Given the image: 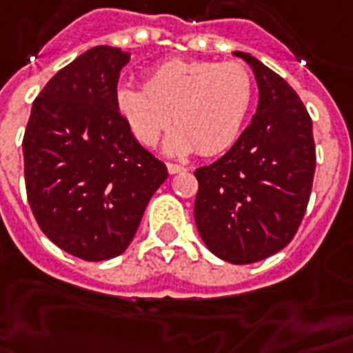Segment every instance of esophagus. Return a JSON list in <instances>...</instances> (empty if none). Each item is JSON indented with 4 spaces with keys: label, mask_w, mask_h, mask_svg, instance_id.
<instances>
[{
    "label": "esophagus",
    "mask_w": 353,
    "mask_h": 353,
    "mask_svg": "<svg viewBox=\"0 0 353 353\" xmlns=\"http://www.w3.org/2000/svg\"><path fill=\"white\" fill-rule=\"evenodd\" d=\"M166 168H168L170 174H179V172H187V168H185V166H181V164H176V163H168V164H166Z\"/></svg>",
    "instance_id": "34e87169"
}]
</instances>
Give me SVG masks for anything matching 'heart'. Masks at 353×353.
Returning <instances> with one entry per match:
<instances>
[{
    "mask_svg": "<svg viewBox=\"0 0 353 353\" xmlns=\"http://www.w3.org/2000/svg\"><path fill=\"white\" fill-rule=\"evenodd\" d=\"M254 101V78L243 63L170 59L151 70L145 85L119 83L116 108L130 134L155 145L168 127L166 151L185 155L223 153L241 134Z\"/></svg>",
    "mask_w": 353,
    "mask_h": 353,
    "instance_id": "b5f03b06",
    "label": "heart"
}]
</instances>
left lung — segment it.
<instances>
[{"label":"left lung","mask_w":353,"mask_h":353,"mask_svg":"<svg viewBox=\"0 0 353 353\" xmlns=\"http://www.w3.org/2000/svg\"><path fill=\"white\" fill-rule=\"evenodd\" d=\"M260 101L252 123L198 179L194 221L215 256L254 263L288 245L307 211L316 168L312 119L296 91L256 57Z\"/></svg>","instance_id":"8db88e82"}]
</instances>
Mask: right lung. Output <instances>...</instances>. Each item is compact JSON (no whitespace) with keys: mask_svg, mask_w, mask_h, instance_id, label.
<instances>
[{"mask_svg":"<svg viewBox=\"0 0 353 353\" xmlns=\"http://www.w3.org/2000/svg\"><path fill=\"white\" fill-rule=\"evenodd\" d=\"M129 52L95 46L57 70L31 108L23 177L31 211L72 256H119L168 170L130 134L116 108Z\"/></svg>","mask_w":353,"mask_h":353,"instance_id":"right-lung-1","label":"right lung"}]
</instances>
